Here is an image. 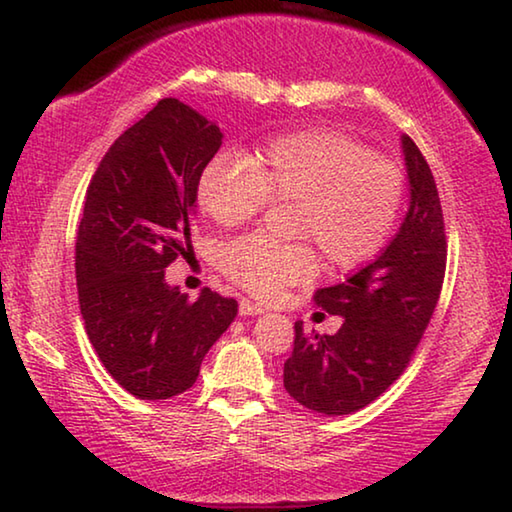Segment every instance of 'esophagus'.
<instances>
[{"mask_svg":"<svg viewBox=\"0 0 512 512\" xmlns=\"http://www.w3.org/2000/svg\"><path fill=\"white\" fill-rule=\"evenodd\" d=\"M259 314H264V309L255 305V302H250V300L239 302V316H259Z\"/></svg>","mask_w":512,"mask_h":512,"instance_id":"obj_1","label":"esophagus"}]
</instances>
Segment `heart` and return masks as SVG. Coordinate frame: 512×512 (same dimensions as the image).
I'll list each match as a JSON object with an SVG mask.
<instances>
[{
  "label": "heart",
  "instance_id": "b5f03b06",
  "mask_svg": "<svg viewBox=\"0 0 512 512\" xmlns=\"http://www.w3.org/2000/svg\"><path fill=\"white\" fill-rule=\"evenodd\" d=\"M198 205L221 225L255 216L268 201L293 203L289 237L309 241L325 266L354 268L386 244L402 205L395 164L332 131L280 135L250 158L221 151L198 178ZM223 271L259 298H271L316 271L307 244L246 235L223 248Z\"/></svg>",
  "mask_w": 512,
  "mask_h": 512
}]
</instances>
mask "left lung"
<instances>
[{
  "label": "left lung",
  "mask_w": 512,
  "mask_h": 512,
  "mask_svg": "<svg viewBox=\"0 0 512 512\" xmlns=\"http://www.w3.org/2000/svg\"><path fill=\"white\" fill-rule=\"evenodd\" d=\"M409 210L377 259L345 282L316 291V305L341 316L336 334L296 341L284 363V388L323 415L368 406L402 375L440 298L447 262L443 207L436 180L411 137H400Z\"/></svg>",
  "instance_id": "left-lung-1"
}]
</instances>
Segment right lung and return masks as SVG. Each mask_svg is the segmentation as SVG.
<instances>
[{
	"label": "right lung",
	"instance_id": "right-lung-1",
	"mask_svg": "<svg viewBox=\"0 0 512 512\" xmlns=\"http://www.w3.org/2000/svg\"><path fill=\"white\" fill-rule=\"evenodd\" d=\"M223 133L178 99H162L121 133L94 171L76 237L85 332L110 377L137 400L194 386L237 300L203 289L189 302L164 277L192 250L198 178Z\"/></svg>",
	"mask_w": 512,
	"mask_h": 512
}]
</instances>
